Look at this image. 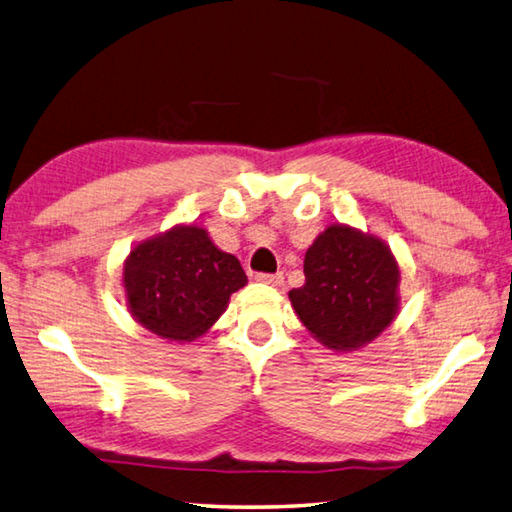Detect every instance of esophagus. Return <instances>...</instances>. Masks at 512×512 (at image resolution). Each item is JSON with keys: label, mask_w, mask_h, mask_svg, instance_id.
<instances>
[{"label": "esophagus", "mask_w": 512, "mask_h": 512, "mask_svg": "<svg viewBox=\"0 0 512 512\" xmlns=\"http://www.w3.org/2000/svg\"><path fill=\"white\" fill-rule=\"evenodd\" d=\"M257 282L280 286V284H284V273H257Z\"/></svg>", "instance_id": "1"}]
</instances>
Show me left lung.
Instances as JSON below:
<instances>
[{"label":"left lung","instance_id":"left-lung-1","mask_svg":"<svg viewBox=\"0 0 512 512\" xmlns=\"http://www.w3.org/2000/svg\"><path fill=\"white\" fill-rule=\"evenodd\" d=\"M304 277L288 300L324 347L356 351L396 318L401 271L383 239L333 224L306 250Z\"/></svg>","mask_w":512,"mask_h":512}]
</instances>
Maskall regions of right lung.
<instances>
[{
	"label": "right lung",
	"instance_id": "right-lung-1",
	"mask_svg": "<svg viewBox=\"0 0 512 512\" xmlns=\"http://www.w3.org/2000/svg\"><path fill=\"white\" fill-rule=\"evenodd\" d=\"M239 259L219 250L206 228L174 226L132 248L123 266L127 309L147 331L190 342L228 309L246 286Z\"/></svg>",
	"mask_w": 512,
	"mask_h": 512
}]
</instances>
